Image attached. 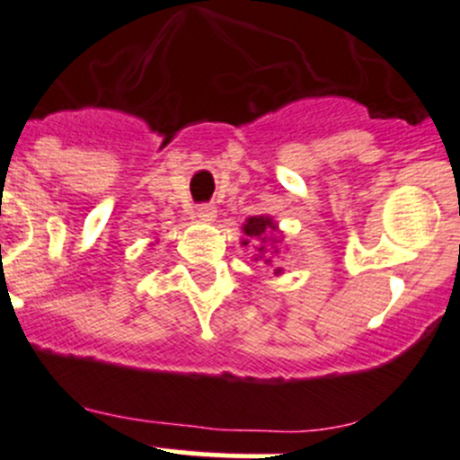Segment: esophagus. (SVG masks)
<instances>
[{
  "mask_svg": "<svg viewBox=\"0 0 460 460\" xmlns=\"http://www.w3.org/2000/svg\"><path fill=\"white\" fill-rule=\"evenodd\" d=\"M216 207H213V204H200V207L196 208V217L198 220H202V222H213L216 220Z\"/></svg>",
  "mask_w": 460,
  "mask_h": 460,
  "instance_id": "obj_1",
  "label": "esophagus"
}]
</instances>
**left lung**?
I'll return each instance as SVG.
<instances>
[{
    "instance_id": "left-lung-1",
    "label": "left lung",
    "mask_w": 460,
    "mask_h": 460,
    "mask_svg": "<svg viewBox=\"0 0 460 460\" xmlns=\"http://www.w3.org/2000/svg\"><path fill=\"white\" fill-rule=\"evenodd\" d=\"M243 234L247 235L244 244L253 243L256 244V256L253 260H262L264 264H271L273 256L280 253V247L278 244L282 243V231L278 229V222H273L271 216H252L244 220ZM285 269L273 267V273L276 276H282Z\"/></svg>"
}]
</instances>
